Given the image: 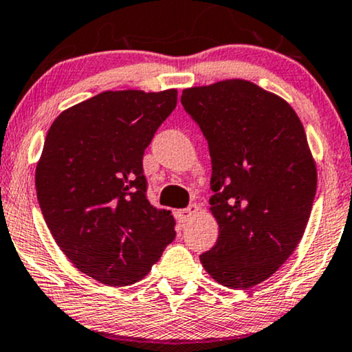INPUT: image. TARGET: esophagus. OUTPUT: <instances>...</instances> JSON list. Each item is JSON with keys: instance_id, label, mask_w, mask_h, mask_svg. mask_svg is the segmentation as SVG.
I'll return each mask as SVG.
<instances>
[{"instance_id": "esophagus-1", "label": "esophagus", "mask_w": 352, "mask_h": 352, "mask_svg": "<svg viewBox=\"0 0 352 352\" xmlns=\"http://www.w3.org/2000/svg\"><path fill=\"white\" fill-rule=\"evenodd\" d=\"M197 212H199V207H197V205H190V207L182 208V210H179V212H177V220H179L181 223L189 221L190 218H192Z\"/></svg>"}]
</instances>
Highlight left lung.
I'll return each mask as SVG.
<instances>
[{
  "mask_svg": "<svg viewBox=\"0 0 352 352\" xmlns=\"http://www.w3.org/2000/svg\"><path fill=\"white\" fill-rule=\"evenodd\" d=\"M212 157L210 212L217 244L200 255L231 289L270 278L302 239L317 190V166L291 104L244 79L182 90Z\"/></svg>",
  "mask_w": 352,
  "mask_h": 352,
  "instance_id": "1",
  "label": "left lung"
}]
</instances>
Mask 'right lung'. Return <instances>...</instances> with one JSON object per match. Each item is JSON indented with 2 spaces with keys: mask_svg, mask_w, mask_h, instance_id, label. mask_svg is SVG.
Segmentation results:
<instances>
[{
  "mask_svg": "<svg viewBox=\"0 0 352 352\" xmlns=\"http://www.w3.org/2000/svg\"><path fill=\"white\" fill-rule=\"evenodd\" d=\"M177 90H107L50 126L35 170L36 199L59 249L107 286L134 285L176 237L175 218L147 200L145 148Z\"/></svg>",
  "mask_w": 352,
  "mask_h": 352,
  "instance_id": "obj_1",
  "label": "right lung"
}]
</instances>
